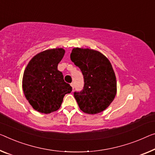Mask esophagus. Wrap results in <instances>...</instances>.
I'll return each mask as SVG.
<instances>
[{"instance_id": "esophagus-1", "label": "esophagus", "mask_w": 155, "mask_h": 155, "mask_svg": "<svg viewBox=\"0 0 155 155\" xmlns=\"http://www.w3.org/2000/svg\"><path fill=\"white\" fill-rule=\"evenodd\" d=\"M71 87L73 88V89H74V83H73V82L71 83Z\"/></svg>"}]
</instances>
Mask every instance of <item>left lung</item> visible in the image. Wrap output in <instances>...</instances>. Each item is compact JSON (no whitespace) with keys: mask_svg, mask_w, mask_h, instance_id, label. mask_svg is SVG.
Segmentation results:
<instances>
[{"mask_svg":"<svg viewBox=\"0 0 155 155\" xmlns=\"http://www.w3.org/2000/svg\"><path fill=\"white\" fill-rule=\"evenodd\" d=\"M71 59L84 76V89L74 97L83 112L96 114L103 111L116 95V79L109 59L99 51L74 48Z\"/></svg>","mask_w":155,"mask_h":155,"instance_id":"1","label":"left lung"}]
</instances>
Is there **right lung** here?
<instances>
[{"label":"right lung","mask_w":155,"mask_h":155,"mask_svg":"<svg viewBox=\"0 0 155 155\" xmlns=\"http://www.w3.org/2000/svg\"><path fill=\"white\" fill-rule=\"evenodd\" d=\"M64 53L61 48L41 52L31 59L23 73V93L33 109L40 113L58 110L64 96L72 91L58 69Z\"/></svg>","instance_id":"obj_1"}]
</instances>
